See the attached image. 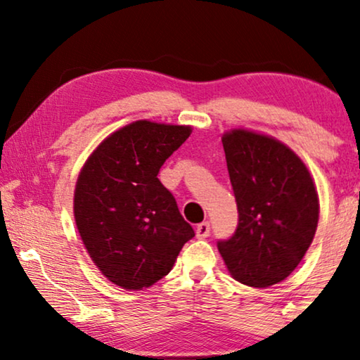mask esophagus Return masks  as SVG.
Returning a JSON list of instances; mask_svg holds the SVG:
<instances>
[{
    "label": "esophagus",
    "instance_id": "obj_1",
    "mask_svg": "<svg viewBox=\"0 0 360 360\" xmlns=\"http://www.w3.org/2000/svg\"><path fill=\"white\" fill-rule=\"evenodd\" d=\"M210 233H211V224L208 223V221H203V223H200L198 226H196V238L205 239V238H208Z\"/></svg>",
    "mask_w": 360,
    "mask_h": 360
}]
</instances>
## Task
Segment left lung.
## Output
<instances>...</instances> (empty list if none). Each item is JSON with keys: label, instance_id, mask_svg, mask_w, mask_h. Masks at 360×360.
<instances>
[{"label": "left lung", "instance_id": "1", "mask_svg": "<svg viewBox=\"0 0 360 360\" xmlns=\"http://www.w3.org/2000/svg\"><path fill=\"white\" fill-rule=\"evenodd\" d=\"M238 228L218 240L231 275L249 287L282 282L297 269L318 226L311 175L298 155L272 137L249 131L223 136Z\"/></svg>", "mask_w": 360, "mask_h": 360}]
</instances>
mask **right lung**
Here are the masks:
<instances>
[{
  "instance_id": "obj_1",
  "label": "right lung",
  "mask_w": 360,
  "mask_h": 360,
  "mask_svg": "<svg viewBox=\"0 0 360 360\" xmlns=\"http://www.w3.org/2000/svg\"><path fill=\"white\" fill-rule=\"evenodd\" d=\"M191 127L136 121L100 144L78 176L73 211L93 262L117 287L141 290L170 272L195 231L157 179Z\"/></svg>"
}]
</instances>
